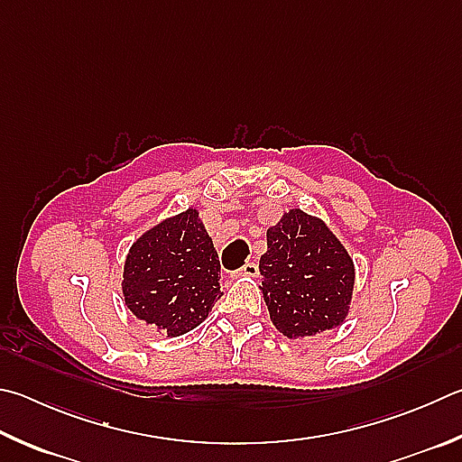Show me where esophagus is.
<instances>
[{"label": "esophagus", "instance_id": "esophagus-1", "mask_svg": "<svg viewBox=\"0 0 462 462\" xmlns=\"http://www.w3.org/2000/svg\"><path fill=\"white\" fill-rule=\"evenodd\" d=\"M238 274L242 276H256L258 274V266L254 263H246L242 268H238Z\"/></svg>", "mask_w": 462, "mask_h": 462}]
</instances>
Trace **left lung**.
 Listing matches in <instances>:
<instances>
[{
    "label": "left lung",
    "instance_id": "1",
    "mask_svg": "<svg viewBox=\"0 0 462 462\" xmlns=\"http://www.w3.org/2000/svg\"><path fill=\"white\" fill-rule=\"evenodd\" d=\"M260 256L264 303L276 329L307 337L343 323L354 291V260L329 228L291 209L266 232Z\"/></svg>",
    "mask_w": 462,
    "mask_h": 462
}]
</instances>
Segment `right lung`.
Returning a JSON list of instances; mask_svg holds the SVG:
<instances>
[{"label":"right lung","mask_w":462,"mask_h":462,"mask_svg":"<svg viewBox=\"0 0 462 462\" xmlns=\"http://www.w3.org/2000/svg\"><path fill=\"white\" fill-rule=\"evenodd\" d=\"M220 260L188 209L145 232L131 246L123 273L125 305L167 337H180L204 321L220 292Z\"/></svg>","instance_id":"obj_1"}]
</instances>
